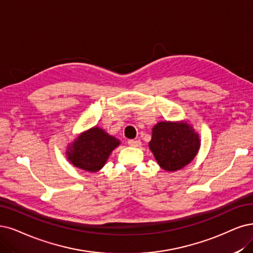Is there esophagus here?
Returning a JSON list of instances; mask_svg holds the SVG:
<instances>
[{"label":"esophagus","instance_id":"esophagus-1","mask_svg":"<svg viewBox=\"0 0 253 253\" xmlns=\"http://www.w3.org/2000/svg\"><path fill=\"white\" fill-rule=\"evenodd\" d=\"M128 145H129L130 147L137 148V147H141L142 143H141V141H135V139H130V141H128Z\"/></svg>","mask_w":253,"mask_h":253}]
</instances>
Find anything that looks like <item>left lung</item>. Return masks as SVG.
I'll return each mask as SVG.
<instances>
[{
	"mask_svg": "<svg viewBox=\"0 0 253 253\" xmlns=\"http://www.w3.org/2000/svg\"><path fill=\"white\" fill-rule=\"evenodd\" d=\"M200 136L188 121H162L152 128L149 149L157 164L167 172L188 166L200 149Z\"/></svg>",
	"mask_w": 253,
	"mask_h": 253,
	"instance_id": "left-lung-1",
	"label": "left lung"
}]
</instances>
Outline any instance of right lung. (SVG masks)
Wrapping results in <instances>:
<instances>
[{
    "label": "right lung",
    "mask_w": 253,
    "mask_h": 253,
    "mask_svg": "<svg viewBox=\"0 0 253 253\" xmlns=\"http://www.w3.org/2000/svg\"><path fill=\"white\" fill-rule=\"evenodd\" d=\"M120 139L104 129L93 126L78 136L67 147L68 161L78 169L95 173L105 166L109 155L120 146Z\"/></svg>",
    "instance_id": "1"
}]
</instances>
